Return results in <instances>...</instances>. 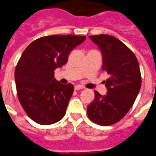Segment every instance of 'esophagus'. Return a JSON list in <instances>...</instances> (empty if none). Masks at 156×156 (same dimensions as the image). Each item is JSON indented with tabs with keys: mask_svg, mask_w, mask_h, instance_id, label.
Masks as SVG:
<instances>
[{
	"mask_svg": "<svg viewBox=\"0 0 156 156\" xmlns=\"http://www.w3.org/2000/svg\"><path fill=\"white\" fill-rule=\"evenodd\" d=\"M81 89H84V86H80V85H77V86H75V90H78Z\"/></svg>",
	"mask_w": 156,
	"mask_h": 156,
	"instance_id": "1",
	"label": "esophagus"
}]
</instances>
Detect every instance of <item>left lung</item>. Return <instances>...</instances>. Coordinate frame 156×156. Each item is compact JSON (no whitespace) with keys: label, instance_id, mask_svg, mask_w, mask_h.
Returning a JSON list of instances; mask_svg holds the SVG:
<instances>
[{"label":"left lung","instance_id":"left-lung-1","mask_svg":"<svg viewBox=\"0 0 156 156\" xmlns=\"http://www.w3.org/2000/svg\"><path fill=\"white\" fill-rule=\"evenodd\" d=\"M102 54V70L110 75L106 80L107 94L95 91V100L87 107L92 122L111 126L123 118L136 101L141 86V75L137 58L120 40L109 36H90Z\"/></svg>","mask_w":156,"mask_h":156}]
</instances>
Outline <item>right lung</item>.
I'll return each instance as SVG.
<instances>
[{
    "mask_svg": "<svg viewBox=\"0 0 156 156\" xmlns=\"http://www.w3.org/2000/svg\"><path fill=\"white\" fill-rule=\"evenodd\" d=\"M86 39L74 35L43 36L21 55L15 70L17 96L27 115L36 123L51 125L66 115L74 86L57 81L54 70L64 66L70 52Z\"/></svg>",
    "mask_w": 156,
    "mask_h": 156,
    "instance_id": "obj_1",
    "label": "right lung"
}]
</instances>
